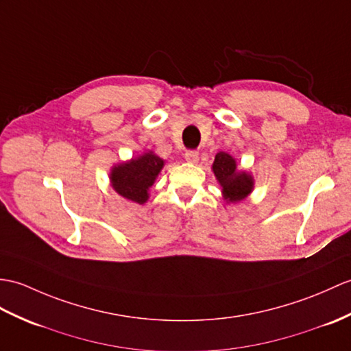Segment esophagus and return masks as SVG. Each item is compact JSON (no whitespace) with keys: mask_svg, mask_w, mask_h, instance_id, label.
<instances>
[{"mask_svg":"<svg viewBox=\"0 0 351 351\" xmlns=\"http://www.w3.org/2000/svg\"><path fill=\"white\" fill-rule=\"evenodd\" d=\"M185 161L186 162H197L199 161V152L197 151H186L185 152Z\"/></svg>","mask_w":351,"mask_h":351,"instance_id":"1","label":"esophagus"}]
</instances>
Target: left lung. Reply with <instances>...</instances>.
<instances>
[{
	"label": "left lung",
	"mask_w": 351,
	"mask_h": 351,
	"mask_svg": "<svg viewBox=\"0 0 351 351\" xmlns=\"http://www.w3.org/2000/svg\"><path fill=\"white\" fill-rule=\"evenodd\" d=\"M214 175L223 186V197L227 203L243 200L254 189V178L250 173L238 170L236 160L227 152H218L213 165Z\"/></svg>",
	"instance_id": "8db88e82"
}]
</instances>
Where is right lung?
Masks as SVG:
<instances>
[{
	"label": "right lung",
	"instance_id": "1",
	"mask_svg": "<svg viewBox=\"0 0 351 351\" xmlns=\"http://www.w3.org/2000/svg\"><path fill=\"white\" fill-rule=\"evenodd\" d=\"M162 166H165V160L152 151L143 152L137 158L113 166L110 184L113 190L124 199L143 205L149 197L148 191L156 182Z\"/></svg>",
	"mask_w": 351,
	"mask_h": 351
}]
</instances>
